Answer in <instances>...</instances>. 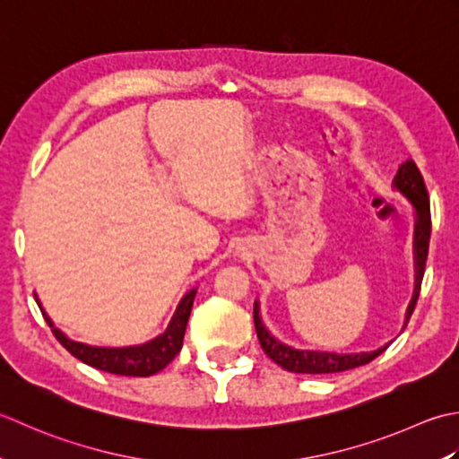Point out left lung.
Instances as JSON below:
<instances>
[{
    "label": "left lung",
    "instance_id": "8db88e82",
    "mask_svg": "<svg viewBox=\"0 0 459 459\" xmlns=\"http://www.w3.org/2000/svg\"><path fill=\"white\" fill-rule=\"evenodd\" d=\"M394 188L402 192L414 205L416 212V228H414V259H416V287H414V297L408 305L406 321L410 315L414 313V307L418 303L420 287H422L424 279V269H426V259H428V247H429V231H432V218H429V202H428V190L424 184V178L420 174L418 166L414 160L402 162L398 172L394 176ZM254 323L257 331V339L261 349L267 354V357L277 362L279 367L289 370V372H299V374H331V372H342L362 367V364H368L374 360L378 354L388 349V344L380 347L370 352H354V354H339V352H323V351H299L277 341L273 334H271L264 321H261L259 315V305H254Z\"/></svg>",
    "mask_w": 459,
    "mask_h": 459
}]
</instances>
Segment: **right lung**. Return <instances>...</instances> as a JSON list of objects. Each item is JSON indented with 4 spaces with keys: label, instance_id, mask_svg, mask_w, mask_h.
Masks as SVG:
<instances>
[{
    "label": "right lung",
    "instance_id": "right-lung-1",
    "mask_svg": "<svg viewBox=\"0 0 459 459\" xmlns=\"http://www.w3.org/2000/svg\"><path fill=\"white\" fill-rule=\"evenodd\" d=\"M194 297H195V289H192L190 293L184 295L180 305L176 308L170 325H168V329L162 334H158L156 339L148 341L144 344H134V347H118V349L91 347V344L69 339L67 334L53 325L49 315L43 311L37 295H35V301L39 305L47 325L51 326L55 339H57L74 359H79L85 364H89V367H95L99 370L120 374V377H151V374H156L158 370L168 367V362H172L176 354L180 352L186 325H188L190 311L194 305Z\"/></svg>",
    "mask_w": 459,
    "mask_h": 459
}]
</instances>
